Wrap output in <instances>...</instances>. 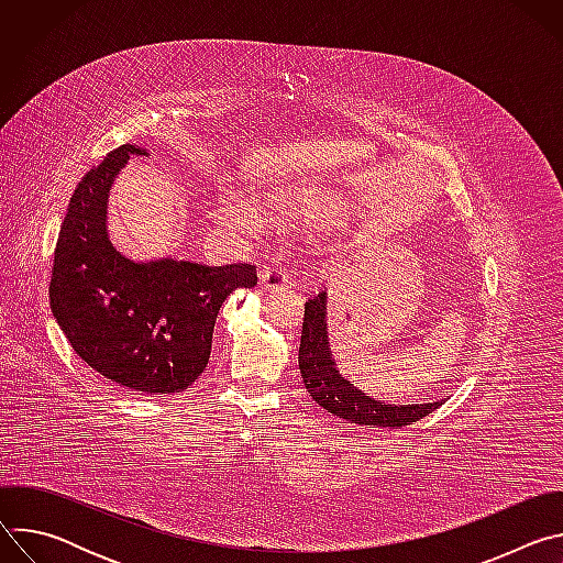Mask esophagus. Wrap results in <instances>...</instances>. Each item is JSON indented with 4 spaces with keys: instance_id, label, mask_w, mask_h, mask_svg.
<instances>
[{
    "instance_id": "esophagus-1",
    "label": "esophagus",
    "mask_w": 563,
    "mask_h": 563,
    "mask_svg": "<svg viewBox=\"0 0 563 563\" xmlns=\"http://www.w3.org/2000/svg\"><path fill=\"white\" fill-rule=\"evenodd\" d=\"M261 285L265 289H291V278L285 269L265 267L261 269Z\"/></svg>"
}]
</instances>
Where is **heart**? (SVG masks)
<instances>
[{"mask_svg":"<svg viewBox=\"0 0 563 563\" xmlns=\"http://www.w3.org/2000/svg\"><path fill=\"white\" fill-rule=\"evenodd\" d=\"M280 209L285 205H278ZM313 218L332 224V227H345L347 218H350V207L343 200H328L320 202L311 209ZM216 218L220 224L235 229L240 233H256L267 224V216L265 211L250 198L238 196V194H227L218 200L216 205Z\"/></svg>","mask_w":563,"mask_h":563,"instance_id":"obj_1","label":"heart"}]
</instances>
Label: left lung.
Instances as JSON below:
<instances>
[{"label":"left lung","instance_id":"8db88e82","mask_svg":"<svg viewBox=\"0 0 563 563\" xmlns=\"http://www.w3.org/2000/svg\"><path fill=\"white\" fill-rule=\"evenodd\" d=\"M298 367L302 383L316 404L330 415L356 426L404 428L417 423L441 406V400L410 406L385 404V400L367 396L336 369L328 336V291H320L305 302Z\"/></svg>","mask_w":563,"mask_h":563}]
</instances>
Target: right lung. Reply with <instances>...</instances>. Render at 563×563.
Listing matches in <instances>:
<instances>
[{"instance_id":"1","label":"right lung","mask_w":563,"mask_h":563,"mask_svg":"<svg viewBox=\"0 0 563 563\" xmlns=\"http://www.w3.org/2000/svg\"><path fill=\"white\" fill-rule=\"evenodd\" d=\"M131 155L146 148L122 144L79 180L55 245L51 311L75 354L104 378L144 394H176L205 372L224 298L254 287L258 276L247 263H137L118 252L107 202Z\"/></svg>"}]
</instances>
